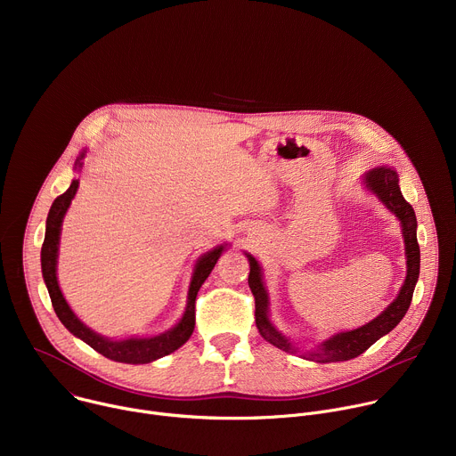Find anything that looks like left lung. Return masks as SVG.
<instances>
[{
    "mask_svg": "<svg viewBox=\"0 0 456 456\" xmlns=\"http://www.w3.org/2000/svg\"><path fill=\"white\" fill-rule=\"evenodd\" d=\"M364 182L380 199V202L389 211H392L403 224L406 257H408L406 281H404L397 299L389 305L379 317H375L373 321H370L361 329L336 334L334 338H330L329 341H324L321 346H317V350L303 355L305 359H310L315 362H338V361L354 359V357L361 355L362 352H366L375 341H379L389 330H394L401 322V319L406 315V312L411 305L413 290H415V285L419 280L420 248H419V241H417V216H415L413 208L403 197L397 173L389 167H377V169H371L364 176ZM247 257H248V265H250L248 287L252 290L254 305H256V312H254L256 327H257L259 334H262V338L267 339L271 345L278 346L280 350L294 354L296 346H292V343L285 336H281L269 321V315H267L269 297H267V290L262 281V269H259L257 262L250 254H247Z\"/></svg>",
    "mask_w": 456,
    "mask_h": 456,
    "instance_id": "8db88e82",
    "label": "left lung"
}]
</instances>
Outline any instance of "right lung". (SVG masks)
<instances>
[{"label":"right lung","mask_w":456,"mask_h":456,"mask_svg":"<svg viewBox=\"0 0 456 456\" xmlns=\"http://www.w3.org/2000/svg\"><path fill=\"white\" fill-rule=\"evenodd\" d=\"M85 153L81 155V159ZM77 166L81 162L77 160ZM79 182L74 180L70 187L64 191L62 194L53 200L48 218H46V232H45V241L41 247V269H43V280L46 283L52 306L59 317V321L67 327L76 338L83 339L86 345H90L95 352L102 354L104 357L117 361V362H127V364H144L151 362L155 359H160L164 355H169L171 352L178 350L192 334L194 330V303H197V294L202 287V283L208 280L211 271L215 269L218 257L224 252V245L213 248L211 252L204 254L197 267H194V274L191 280L189 294H187V308L180 322L175 329L167 330L166 334H160L157 338H132V339H124V341H111L106 339L94 330H90L86 324H83L77 315L72 312L69 306L67 299L62 297L59 285H57V276H55V265H57V248H59V234H61V224L62 216L70 208L72 199L76 197Z\"/></svg>","instance_id":"obj_1"}]
</instances>
